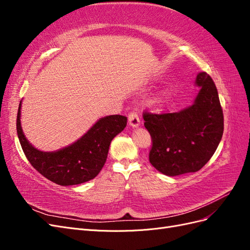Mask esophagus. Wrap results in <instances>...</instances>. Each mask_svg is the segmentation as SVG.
I'll return each mask as SVG.
<instances>
[{
  "mask_svg": "<svg viewBox=\"0 0 250 250\" xmlns=\"http://www.w3.org/2000/svg\"><path fill=\"white\" fill-rule=\"evenodd\" d=\"M140 118L138 116V113L135 112H131L129 117H128V124H129L130 127L132 128H137L140 126Z\"/></svg>",
  "mask_w": 250,
  "mask_h": 250,
  "instance_id": "1",
  "label": "esophagus"
}]
</instances>
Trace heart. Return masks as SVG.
<instances>
[{"label": "heart", "mask_w": 250, "mask_h": 250, "mask_svg": "<svg viewBox=\"0 0 250 250\" xmlns=\"http://www.w3.org/2000/svg\"><path fill=\"white\" fill-rule=\"evenodd\" d=\"M172 96V90L170 88H164L161 92H158L154 97V102L155 103H164L167 100L170 99Z\"/></svg>", "instance_id": "heart-1"}]
</instances>
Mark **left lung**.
I'll return each mask as SVG.
<instances>
[{
  "label": "left lung",
  "instance_id": "left-lung-1",
  "mask_svg": "<svg viewBox=\"0 0 250 250\" xmlns=\"http://www.w3.org/2000/svg\"><path fill=\"white\" fill-rule=\"evenodd\" d=\"M195 85L199 92L190 106L163 115L144 113L152 138L149 161L167 176L200 170L222 139L223 112L213 79L200 72Z\"/></svg>",
  "mask_w": 250,
  "mask_h": 250
}]
</instances>
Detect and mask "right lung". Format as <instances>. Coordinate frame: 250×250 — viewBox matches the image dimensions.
I'll return each instance as SVG.
<instances>
[{
	"instance_id": "1",
	"label": "right lung",
	"mask_w": 250,
	"mask_h": 250,
	"mask_svg": "<svg viewBox=\"0 0 250 250\" xmlns=\"http://www.w3.org/2000/svg\"><path fill=\"white\" fill-rule=\"evenodd\" d=\"M20 102L17 130L29 163L49 180L60 186H75L95 178L106 162L113 138L124 130L127 118L111 115L100 118L76 142L56 151H42L30 143L21 124Z\"/></svg>"
}]
</instances>
